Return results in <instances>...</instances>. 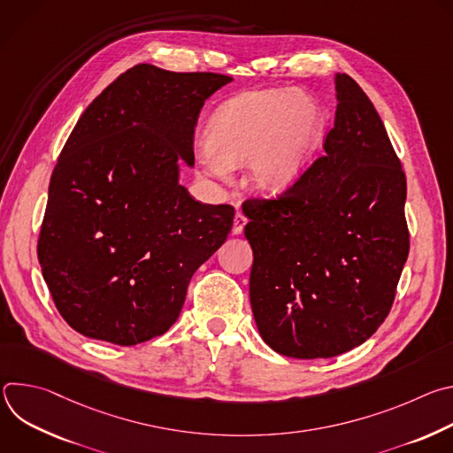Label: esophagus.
Wrapping results in <instances>:
<instances>
[{"label":"esophagus","instance_id":"esophagus-1","mask_svg":"<svg viewBox=\"0 0 453 453\" xmlns=\"http://www.w3.org/2000/svg\"><path fill=\"white\" fill-rule=\"evenodd\" d=\"M245 224H247V219L242 213H236L234 222H233V234H242Z\"/></svg>","mask_w":453,"mask_h":453}]
</instances>
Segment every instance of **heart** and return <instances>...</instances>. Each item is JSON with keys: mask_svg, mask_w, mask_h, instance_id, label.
Instances as JSON below:
<instances>
[{"mask_svg": "<svg viewBox=\"0 0 453 453\" xmlns=\"http://www.w3.org/2000/svg\"><path fill=\"white\" fill-rule=\"evenodd\" d=\"M322 123L320 107L303 93L247 91L215 111L201 159L219 179L245 165L250 189L278 196L301 175L320 140Z\"/></svg>", "mask_w": 453, "mask_h": 453, "instance_id": "obj_1", "label": "heart"}]
</instances>
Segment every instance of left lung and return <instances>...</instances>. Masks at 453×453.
Returning <instances> with one entry per match:
<instances>
[{
	"instance_id": "8db88e82",
	"label": "left lung",
	"mask_w": 453,
	"mask_h": 453,
	"mask_svg": "<svg viewBox=\"0 0 453 453\" xmlns=\"http://www.w3.org/2000/svg\"><path fill=\"white\" fill-rule=\"evenodd\" d=\"M325 156L274 201L250 199L249 296L265 344L330 358L365 342L389 315L409 256L407 180L374 105L335 75Z\"/></svg>"
}]
</instances>
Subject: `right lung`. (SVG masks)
<instances>
[{
	"label": "right lung",
	"mask_w": 453,
	"mask_h": 453,
	"mask_svg": "<svg viewBox=\"0 0 453 453\" xmlns=\"http://www.w3.org/2000/svg\"><path fill=\"white\" fill-rule=\"evenodd\" d=\"M233 79L138 66L84 111L50 179L37 256L53 303L84 337L134 346L177 320L191 276L226 242L233 206L179 182L204 102Z\"/></svg>",
	"instance_id": "add662e5"
}]
</instances>
